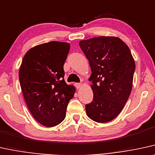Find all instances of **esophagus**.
<instances>
[{
	"label": "esophagus",
	"mask_w": 155,
	"mask_h": 155,
	"mask_svg": "<svg viewBox=\"0 0 155 155\" xmlns=\"http://www.w3.org/2000/svg\"><path fill=\"white\" fill-rule=\"evenodd\" d=\"M81 86H82V84H81V83H76V89H80V88L81 87Z\"/></svg>",
	"instance_id": "1"
}]
</instances>
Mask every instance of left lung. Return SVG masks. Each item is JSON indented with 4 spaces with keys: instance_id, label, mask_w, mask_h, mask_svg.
I'll return each mask as SVG.
<instances>
[{
    "instance_id": "1",
    "label": "left lung",
    "mask_w": 155,
    "mask_h": 155,
    "mask_svg": "<svg viewBox=\"0 0 155 155\" xmlns=\"http://www.w3.org/2000/svg\"><path fill=\"white\" fill-rule=\"evenodd\" d=\"M89 60L93 101L86 105L87 116L105 123L116 118L124 108L132 89L135 70L130 49L118 37L99 36L80 41Z\"/></svg>"
}]
</instances>
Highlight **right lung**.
Here are the masks:
<instances>
[{
    "instance_id": "1",
    "label": "right lung",
    "mask_w": 155,
    "mask_h": 155,
    "mask_svg": "<svg viewBox=\"0 0 155 155\" xmlns=\"http://www.w3.org/2000/svg\"><path fill=\"white\" fill-rule=\"evenodd\" d=\"M69 49L66 42L42 44L29 49L21 63L19 80L25 101L34 119L45 127L56 126L65 119L76 91L64 79Z\"/></svg>"
}]
</instances>
